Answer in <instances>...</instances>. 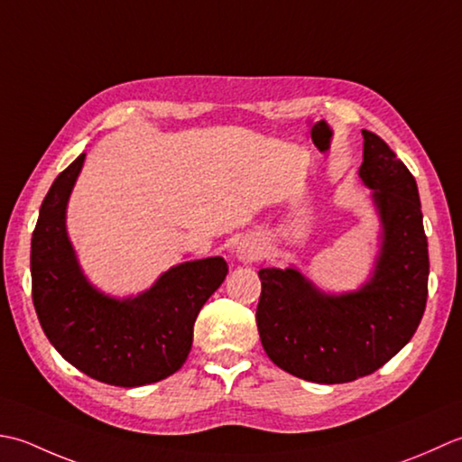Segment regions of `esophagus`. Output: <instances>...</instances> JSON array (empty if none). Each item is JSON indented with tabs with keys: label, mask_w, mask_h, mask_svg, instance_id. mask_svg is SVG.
<instances>
[{
	"label": "esophagus",
	"mask_w": 462,
	"mask_h": 462,
	"mask_svg": "<svg viewBox=\"0 0 462 462\" xmlns=\"http://www.w3.org/2000/svg\"><path fill=\"white\" fill-rule=\"evenodd\" d=\"M263 255V243L259 239L253 237H245L237 243V257L241 261H257Z\"/></svg>",
	"instance_id": "1"
}]
</instances>
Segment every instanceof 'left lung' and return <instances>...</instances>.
Returning a JSON list of instances; mask_svg holds the SVG:
<instances>
[{
    "mask_svg": "<svg viewBox=\"0 0 462 462\" xmlns=\"http://www.w3.org/2000/svg\"><path fill=\"white\" fill-rule=\"evenodd\" d=\"M359 179L379 223L373 269L359 287L321 289L293 263L259 271L263 349L279 369L310 383H349L381 369L425 313L429 243L415 177L363 129Z\"/></svg>",
    "mask_w": 462,
    "mask_h": 462,
    "instance_id": "obj_1",
    "label": "left lung"
}]
</instances>
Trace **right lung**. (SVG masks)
<instances>
[{
	"label": "right lung",
	"instance_id": "1",
	"mask_svg": "<svg viewBox=\"0 0 462 462\" xmlns=\"http://www.w3.org/2000/svg\"><path fill=\"white\" fill-rule=\"evenodd\" d=\"M86 153L55 179L32 237L37 319L65 361L116 387H143L177 373L193 343L201 307L227 277V261L207 257L169 267L137 295L116 297L89 281L68 231V205Z\"/></svg>",
	"mask_w": 462,
	"mask_h": 462
}]
</instances>
